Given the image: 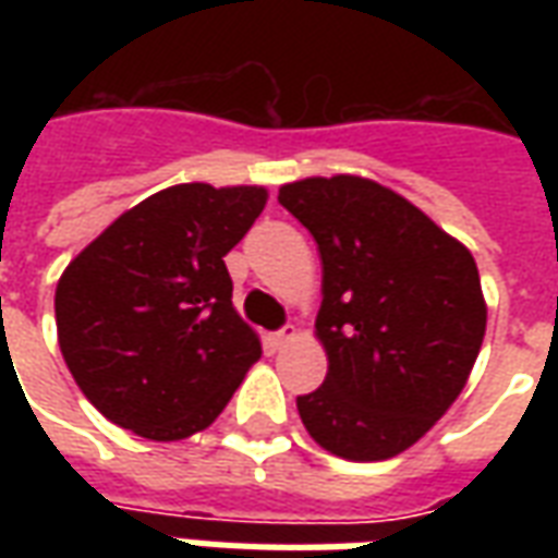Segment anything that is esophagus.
I'll return each mask as SVG.
<instances>
[{
    "label": "esophagus",
    "instance_id": "obj_1",
    "mask_svg": "<svg viewBox=\"0 0 558 558\" xmlns=\"http://www.w3.org/2000/svg\"><path fill=\"white\" fill-rule=\"evenodd\" d=\"M295 338V326H287L275 331V335H268V343H271V350H280V347H287L290 340Z\"/></svg>",
    "mask_w": 558,
    "mask_h": 558
}]
</instances>
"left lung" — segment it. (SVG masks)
<instances>
[{
    "mask_svg": "<svg viewBox=\"0 0 558 558\" xmlns=\"http://www.w3.org/2000/svg\"><path fill=\"white\" fill-rule=\"evenodd\" d=\"M278 203L323 259L316 338L328 374L295 400L302 424L343 460L407 451L478 359L487 304L475 259L410 199L362 175L283 184Z\"/></svg>",
    "mask_w": 558,
    "mask_h": 558,
    "instance_id": "1",
    "label": "left lung"
}]
</instances>
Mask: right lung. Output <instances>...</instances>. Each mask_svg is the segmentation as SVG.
Here are the masks:
<instances>
[{
	"label": "right lung",
	"mask_w": 558,
	"mask_h": 558,
	"mask_svg": "<svg viewBox=\"0 0 558 558\" xmlns=\"http://www.w3.org/2000/svg\"><path fill=\"white\" fill-rule=\"evenodd\" d=\"M256 184H172L83 247L56 287L59 350L104 418L175 442L206 430L263 355L223 256L266 208Z\"/></svg>",
	"instance_id": "obj_1"
}]
</instances>
